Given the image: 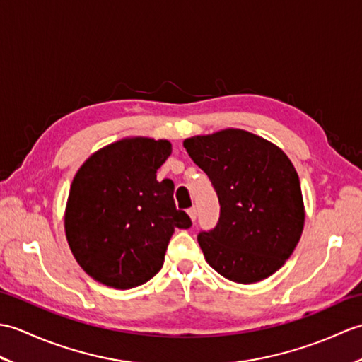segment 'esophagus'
Returning <instances> with one entry per match:
<instances>
[{"mask_svg": "<svg viewBox=\"0 0 362 362\" xmlns=\"http://www.w3.org/2000/svg\"><path fill=\"white\" fill-rule=\"evenodd\" d=\"M188 216H189V219L191 221H196V218H197V210H196V206H191V209L188 210Z\"/></svg>", "mask_w": 362, "mask_h": 362, "instance_id": "esophagus-1", "label": "esophagus"}]
</instances>
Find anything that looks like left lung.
Instances as JSON below:
<instances>
[{"instance_id": "obj_1", "label": "left lung", "mask_w": 362, "mask_h": 362, "mask_svg": "<svg viewBox=\"0 0 362 362\" xmlns=\"http://www.w3.org/2000/svg\"><path fill=\"white\" fill-rule=\"evenodd\" d=\"M218 193V226L197 236L204 257L227 280L267 279L292 255L305 226L302 188L279 146L243 129L183 141Z\"/></svg>"}]
</instances>
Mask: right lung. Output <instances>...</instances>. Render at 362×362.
Wrapping results in <instances>:
<instances>
[{
  "label": "right lung",
  "mask_w": 362,
  "mask_h": 362,
  "mask_svg": "<svg viewBox=\"0 0 362 362\" xmlns=\"http://www.w3.org/2000/svg\"><path fill=\"white\" fill-rule=\"evenodd\" d=\"M171 152L168 140L127 136L91 153L76 173L65 235L91 279L115 289L140 286L163 266L174 230L191 227L175 209L173 180H157Z\"/></svg>",
  "instance_id": "add662e5"
}]
</instances>
